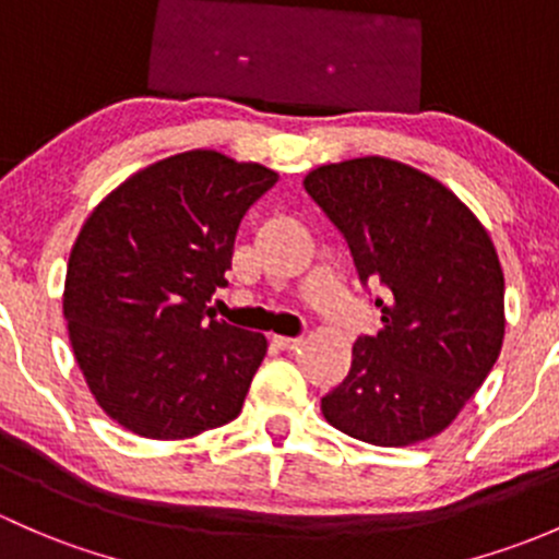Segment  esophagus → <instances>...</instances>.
I'll list each match as a JSON object with an SVG mask.
<instances>
[{"label": "esophagus", "mask_w": 559, "mask_h": 559, "mask_svg": "<svg viewBox=\"0 0 559 559\" xmlns=\"http://www.w3.org/2000/svg\"><path fill=\"white\" fill-rule=\"evenodd\" d=\"M274 344H277L280 349H287V353H293V349L301 347L304 336H274Z\"/></svg>", "instance_id": "esophagus-1"}]
</instances>
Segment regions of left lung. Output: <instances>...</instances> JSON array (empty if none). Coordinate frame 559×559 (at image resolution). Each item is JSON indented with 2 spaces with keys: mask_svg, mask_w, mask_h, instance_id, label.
I'll use <instances>...</instances> for the list:
<instances>
[{
  "mask_svg": "<svg viewBox=\"0 0 559 559\" xmlns=\"http://www.w3.org/2000/svg\"><path fill=\"white\" fill-rule=\"evenodd\" d=\"M304 188L347 239L360 282L382 290V328L358 336L322 417L377 447L441 433L503 344V269L490 234L450 188L379 155L318 166Z\"/></svg>",
  "mask_w": 559,
  "mask_h": 559,
  "instance_id": "obj_1",
  "label": "left lung"
}]
</instances>
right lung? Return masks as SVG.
Here are the masks:
<instances>
[{
	"label": "right lung",
	"instance_id": "right-lung-1",
	"mask_svg": "<svg viewBox=\"0 0 559 559\" xmlns=\"http://www.w3.org/2000/svg\"><path fill=\"white\" fill-rule=\"evenodd\" d=\"M277 171L191 151L131 175L69 252L74 358L109 417L145 439H191L239 417L263 333L215 320L241 217Z\"/></svg>",
	"mask_w": 559,
	"mask_h": 559
}]
</instances>
